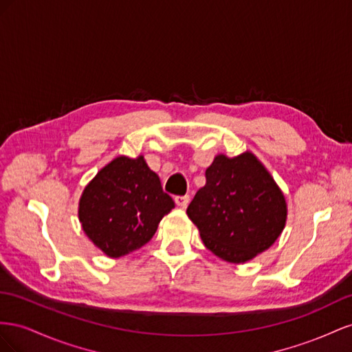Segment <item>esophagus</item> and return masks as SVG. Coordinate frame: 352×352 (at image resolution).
Segmentation results:
<instances>
[{
    "instance_id": "1",
    "label": "esophagus",
    "mask_w": 352,
    "mask_h": 352,
    "mask_svg": "<svg viewBox=\"0 0 352 352\" xmlns=\"http://www.w3.org/2000/svg\"><path fill=\"white\" fill-rule=\"evenodd\" d=\"M188 199H190V196L188 195H186V196H175V204H177V206H179V208H186L187 206V204H188Z\"/></svg>"
}]
</instances>
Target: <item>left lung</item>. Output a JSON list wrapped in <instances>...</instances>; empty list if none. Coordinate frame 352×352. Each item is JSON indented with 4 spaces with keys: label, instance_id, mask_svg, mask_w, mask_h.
<instances>
[{
    "label": "left lung",
    "instance_id": "8db88e82",
    "mask_svg": "<svg viewBox=\"0 0 352 352\" xmlns=\"http://www.w3.org/2000/svg\"><path fill=\"white\" fill-rule=\"evenodd\" d=\"M285 196L252 153L219 155L206 169L187 215L205 246L227 263H245L273 245L286 223Z\"/></svg>",
    "mask_w": 352,
    "mask_h": 352
}]
</instances>
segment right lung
Returning a JSON list of instances; mask_svg holds the SVG:
<instances>
[{
  "mask_svg": "<svg viewBox=\"0 0 352 352\" xmlns=\"http://www.w3.org/2000/svg\"><path fill=\"white\" fill-rule=\"evenodd\" d=\"M174 206L143 156H119L85 187L79 221L97 248L119 258L144 246Z\"/></svg>",
  "mask_w": 352,
  "mask_h": 352,
  "instance_id": "add662e5",
  "label": "right lung"
}]
</instances>
